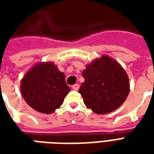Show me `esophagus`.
<instances>
[{
  "label": "esophagus",
  "instance_id": "1",
  "mask_svg": "<svg viewBox=\"0 0 154 154\" xmlns=\"http://www.w3.org/2000/svg\"><path fill=\"white\" fill-rule=\"evenodd\" d=\"M79 87H80V86H79V84H75V85H73V86L72 87V90L77 91V90H78V89H79Z\"/></svg>",
  "mask_w": 154,
  "mask_h": 154
}]
</instances>
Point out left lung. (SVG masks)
Here are the masks:
<instances>
[{
    "mask_svg": "<svg viewBox=\"0 0 154 154\" xmlns=\"http://www.w3.org/2000/svg\"><path fill=\"white\" fill-rule=\"evenodd\" d=\"M85 79L78 92L85 105L97 114H107L119 108L129 92V78L116 61L106 55L87 66Z\"/></svg>",
    "mask_w": 154,
    "mask_h": 154,
    "instance_id": "left-lung-1",
    "label": "left lung"
}]
</instances>
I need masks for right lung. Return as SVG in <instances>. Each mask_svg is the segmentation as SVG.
<instances>
[{"label":"right lung","instance_id":"add662e5","mask_svg":"<svg viewBox=\"0 0 154 154\" xmlns=\"http://www.w3.org/2000/svg\"><path fill=\"white\" fill-rule=\"evenodd\" d=\"M20 90L29 106L41 113L51 114L63 104L70 87L64 73L53 63H40L23 77Z\"/></svg>","mask_w":154,"mask_h":154}]
</instances>
